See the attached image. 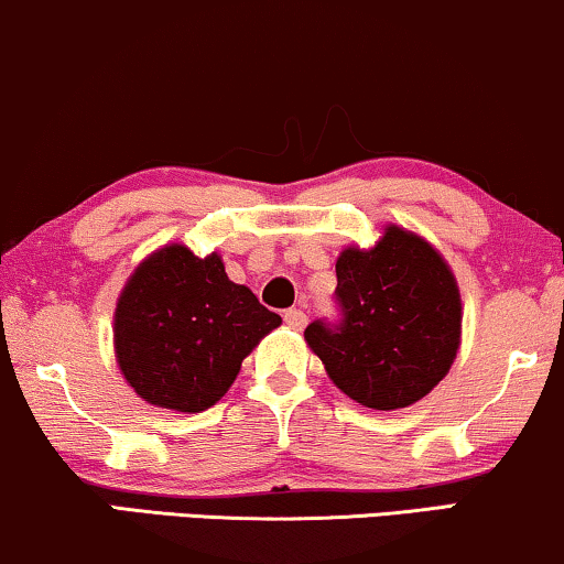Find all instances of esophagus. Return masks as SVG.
<instances>
[{
	"label": "esophagus",
	"instance_id": "34e87169",
	"mask_svg": "<svg viewBox=\"0 0 564 564\" xmlns=\"http://www.w3.org/2000/svg\"><path fill=\"white\" fill-rule=\"evenodd\" d=\"M284 323H288L290 328H295V330H303L305 328V323H307V315L300 311V307H290V311H284Z\"/></svg>",
	"mask_w": 564,
	"mask_h": 564
}]
</instances>
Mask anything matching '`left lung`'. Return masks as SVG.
<instances>
[{"label":"left lung","instance_id":"1","mask_svg":"<svg viewBox=\"0 0 564 564\" xmlns=\"http://www.w3.org/2000/svg\"><path fill=\"white\" fill-rule=\"evenodd\" d=\"M336 321H313L305 341L338 390L375 411L429 395L459 349L462 300L434 246L390 226L372 249L336 261Z\"/></svg>","mask_w":564,"mask_h":564}]
</instances>
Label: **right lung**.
Masks as SVG:
<instances>
[{
    "mask_svg": "<svg viewBox=\"0 0 564 564\" xmlns=\"http://www.w3.org/2000/svg\"><path fill=\"white\" fill-rule=\"evenodd\" d=\"M282 318L228 280L218 253L172 243L130 276L115 311V354L151 405L199 413L234 384L241 361Z\"/></svg>",
    "mask_w": 564,
    "mask_h": 564,
    "instance_id": "obj_1",
    "label": "right lung"
}]
</instances>
